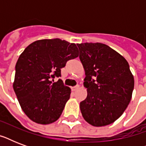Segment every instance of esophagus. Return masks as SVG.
<instances>
[{"label": "esophagus", "instance_id": "34e87169", "mask_svg": "<svg viewBox=\"0 0 146 146\" xmlns=\"http://www.w3.org/2000/svg\"><path fill=\"white\" fill-rule=\"evenodd\" d=\"M79 88H80V86H73V87H72V90H73V91H76V90H77L78 89H79Z\"/></svg>", "mask_w": 146, "mask_h": 146}]
</instances>
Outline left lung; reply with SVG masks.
Masks as SVG:
<instances>
[{"label": "left lung", "mask_w": 146, "mask_h": 146, "mask_svg": "<svg viewBox=\"0 0 146 146\" xmlns=\"http://www.w3.org/2000/svg\"><path fill=\"white\" fill-rule=\"evenodd\" d=\"M80 59L86 71L88 96L80 102L82 117L95 127L111 124L128 106L134 78L127 60L102 43H81Z\"/></svg>", "instance_id": "obj_1"}]
</instances>
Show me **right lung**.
Segmentation results:
<instances>
[{
	"label": "right lung",
	"instance_id": "right-lung-1",
	"mask_svg": "<svg viewBox=\"0 0 146 146\" xmlns=\"http://www.w3.org/2000/svg\"><path fill=\"white\" fill-rule=\"evenodd\" d=\"M79 56L74 43L60 38L42 39L30 44L15 66L13 89L23 111L40 124L54 122L61 115L71 90L60 79L61 68Z\"/></svg>",
	"mask_w": 146,
	"mask_h": 146
}]
</instances>
